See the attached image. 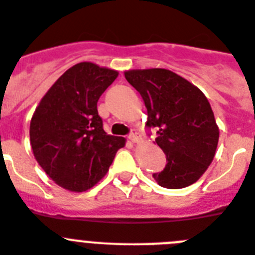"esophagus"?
<instances>
[{"mask_svg": "<svg viewBox=\"0 0 255 255\" xmlns=\"http://www.w3.org/2000/svg\"><path fill=\"white\" fill-rule=\"evenodd\" d=\"M128 138H129V140L132 141L133 143L141 142V137H140V134L137 133L136 129H132V133L129 134V137H128Z\"/></svg>", "mask_w": 255, "mask_h": 255, "instance_id": "esophagus-1", "label": "esophagus"}]
</instances>
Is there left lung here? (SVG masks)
<instances>
[{"instance_id": "obj_1", "label": "left lung", "mask_w": 255, "mask_h": 255, "mask_svg": "<svg viewBox=\"0 0 255 255\" xmlns=\"http://www.w3.org/2000/svg\"><path fill=\"white\" fill-rule=\"evenodd\" d=\"M125 77L142 97L147 127H155L156 145L167 165L154 173L165 189H183L205 173L216 155L220 128L205 95L181 75L161 68L126 70Z\"/></svg>"}]
</instances>
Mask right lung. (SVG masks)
<instances>
[{"label":"right lung","mask_w":255,"mask_h":255,"mask_svg":"<svg viewBox=\"0 0 255 255\" xmlns=\"http://www.w3.org/2000/svg\"><path fill=\"white\" fill-rule=\"evenodd\" d=\"M119 73L83 61L51 86L29 127L35 160L51 180L72 192L94 187L108 173L126 138L104 130L97 101Z\"/></svg>","instance_id":"add662e5"}]
</instances>
